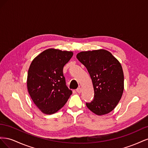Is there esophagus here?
<instances>
[{
	"mask_svg": "<svg viewBox=\"0 0 148 148\" xmlns=\"http://www.w3.org/2000/svg\"><path fill=\"white\" fill-rule=\"evenodd\" d=\"M77 92H78V93H81V92H82V88H78L77 89Z\"/></svg>",
	"mask_w": 148,
	"mask_h": 148,
	"instance_id": "esophagus-1",
	"label": "esophagus"
}]
</instances>
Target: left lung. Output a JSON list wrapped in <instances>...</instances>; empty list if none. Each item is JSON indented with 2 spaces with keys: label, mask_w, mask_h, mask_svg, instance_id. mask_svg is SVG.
<instances>
[{
  "label": "left lung",
  "mask_w": 148,
  "mask_h": 148,
  "mask_svg": "<svg viewBox=\"0 0 148 148\" xmlns=\"http://www.w3.org/2000/svg\"><path fill=\"white\" fill-rule=\"evenodd\" d=\"M77 58L87 69L95 91V98L86 103L87 107L97 115L110 112L118 104L124 89L121 64L104 49L80 52Z\"/></svg>",
  "instance_id": "obj_1"
}]
</instances>
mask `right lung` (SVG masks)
<instances>
[{"label": "right lung", "mask_w": 148, "mask_h": 148, "mask_svg": "<svg viewBox=\"0 0 148 148\" xmlns=\"http://www.w3.org/2000/svg\"><path fill=\"white\" fill-rule=\"evenodd\" d=\"M73 55L71 51L51 48L39 53L31 62L27 77L28 91L42 113L57 112L72 94L65 84L63 69Z\"/></svg>", "instance_id": "obj_1"}]
</instances>
